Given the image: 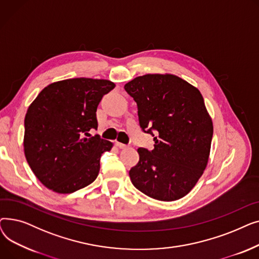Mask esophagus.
Masks as SVG:
<instances>
[{"label":"esophagus","mask_w":259,"mask_h":259,"mask_svg":"<svg viewBox=\"0 0 259 259\" xmlns=\"http://www.w3.org/2000/svg\"><path fill=\"white\" fill-rule=\"evenodd\" d=\"M115 145H116V147H118L119 149H126V148H127V145H124V144L118 143V142H115Z\"/></svg>","instance_id":"obj_1"}]
</instances>
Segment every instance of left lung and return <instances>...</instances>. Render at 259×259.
Segmentation results:
<instances>
[{
	"label": "left lung",
	"instance_id": "left-lung-1",
	"mask_svg": "<svg viewBox=\"0 0 259 259\" xmlns=\"http://www.w3.org/2000/svg\"><path fill=\"white\" fill-rule=\"evenodd\" d=\"M138 105L142 130L154 148H139L129 175L144 194L162 201L180 199L195 186L209 159L212 120L202 95L172 74H146L125 85Z\"/></svg>",
	"mask_w": 259,
	"mask_h": 259
}]
</instances>
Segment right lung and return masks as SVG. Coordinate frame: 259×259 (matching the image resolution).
Returning a JSON list of instances; mask_svg holds the SVG:
<instances>
[{
  "label": "right lung",
  "mask_w": 259,
  "mask_h": 259,
  "mask_svg": "<svg viewBox=\"0 0 259 259\" xmlns=\"http://www.w3.org/2000/svg\"><path fill=\"white\" fill-rule=\"evenodd\" d=\"M114 87L107 79H64L45 87L29 106L24 151L45 187L72 193L98 178L101 156L112 144L99 134L88 138V132L98 129V106Z\"/></svg>",
  "instance_id": "right-lung-1"
}]
</instances>
